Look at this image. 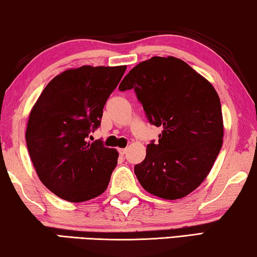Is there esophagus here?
I'll return each mask as SVG.
<instances>
[{"label":"esophagus","instance_id":"1","mask_svg":"<svg viewBox=\"0 0 257 257\" xmlns=\"http://www.w3.org/2000/svg\"><path fill=\"white\" fill-rule=\"evenodd\" d=\"M118 152H119L120 155H125L126 154V148H119Z\"/></svg>","mask_w":257,"mask_h":257}]
</instances>
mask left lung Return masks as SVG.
Listing matches in <instances>:
<instances>
[{"instance_id":"1","label":"left lung","mask_w":257,"mask_h":257,"mask_svg":"<svg viewBox=\"0 0 257 257\" xmlns=\"http://www.w3.org/2000/svg\"><path fill=\"white\" fill-rule=\"evenodd\" d=\"M120 91L133 89L148 121L162 127L135 166L145 190L163 199L187 196L205 180L221 150L219 96L209 81L181 59L153 57L130 70Z\"/></svg>"}]
</instances>
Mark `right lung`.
I'll return each instance as SVG.
<instances>
[{
    "instance_id": "1",
    "label": "right lung",
    "mask_w": 257,
    "mask_h": 257,
    "mask_svg": "<svg viewBox=\"0 0 257 257\" xmlns=\"http://www.w3.org/2000/svg\"><path fill=\"white\" fill-rule=\"evenodd\" d=\"M126 66L68 69L44 89L30 112V158L43 184L60 198L85 202L105 191L118 152L102 140L87 143L101 126L103 107Z\"/></svg>"
}]
</instances>
